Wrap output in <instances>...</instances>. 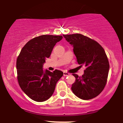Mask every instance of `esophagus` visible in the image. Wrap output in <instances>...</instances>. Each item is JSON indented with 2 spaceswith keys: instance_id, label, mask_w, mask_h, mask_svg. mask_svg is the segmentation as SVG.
I'll list each match as a JSON object with an SVG mask.
<instances>
[{
  "instance_id": "esophagus-1",
  "label": "esophagus",
  "mask_w": 123,
  "mask_h": 123,
  "mask_svg": "<svg viewBox=\"0 0 123 123\" xmlns=\"http://www.w3.org/2000/svg\"><path fill=\"white\" fill-rule=\"evenodd\" d=\"M63 75H64V76H68L69 74L68 73H66V72H64V73H63Z\"/></svg>"
}]
</instances>
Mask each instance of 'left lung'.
Instances as JSON below:
<instances>
[{
    "label": "left lung",
    "instance_id": "obj_1",
    "mask_svg": "<svg viewBox=\"0 0 123 123\" xmlns=\"http://www.w3.org/2000/svg\"><path fill=\"white\" fill-rule=\"evenodd\" d=\"M63 36L73 46L78 64L86 67L82 76L73 74L76 79L72 85L73 93L84 100L95 98L104 89L109 73V64L104 49L97 42L82 34Z\"/></svg>",
    "mask_w": 123,
    "mask_h": 123
}]
</instances>
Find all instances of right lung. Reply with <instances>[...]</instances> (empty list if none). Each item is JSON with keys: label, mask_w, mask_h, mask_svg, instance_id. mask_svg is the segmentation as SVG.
I'll return each instance as SVG.
<instances>
[{"label": "right lung", "mask_w": 123, "mask_h": 123, "mask_svg": "<svg viewBox=\"0 0 123 123\" xmlns=\"http://www.w3.org/2000/svg\"><path fill=\"white\" fill-rule=\"evenodd\" d=\"M62 36L42 35L31 39L22 49L17 60L18 81L30 98L43 102L52 96L56 85L63 75L61 71L43 70L45 60Z\"/></svg>", "instance_id": "obj_1"}]
</instances>
